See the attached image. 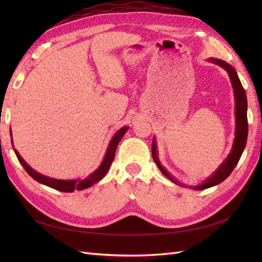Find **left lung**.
I'll return each mask as SVG.
<instances>
[{
	"label": "left lung",
	"mask_w": 262,
	"mask_h": 262,
	"mask_svg": "<svg viewBox=\"0 0 262 262\" xmlns=\"http://www.w3.org/2000/svg\"><path fill=\"white\" fill-rule=\"evenodd\" d=\"M211 61L216 63V64H219L221 68H223L228 73L229 78H231V81H232L234 93H235V99H236V136H235V141H234V145H233L231 154L228 155L225 162L220 166L217 170L214 172L211 177H209L207 180H205L202 185L194 187V189H198V190L208 189L210 187L219 185L222 181H224L229 175H231L244 152V148L246 146V142H247V136H248L247 97H246V93H245L244 87L239 81L238 75H237L236 71L231 66L227 64L226 62L219 60V59H211ZM152 156H153V160H154L155 164L157 165V167L161 169V171L164 173V175L167 178H169L171 181L178 184V182L173 178H171L169 173L162 167V165H161L160 161H158L157 155H156V148H155L154 141H153V146H152Z\"/></svg>",
	"instance_id": "8db88e82"
}]
</instances>
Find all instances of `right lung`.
Returning a JSON list of instances; mask_svg holds the SVG:
<instances>
[{
	"instance_id": "add662e5",
	"label": "right lung",
	"mask_w": 262,
	"mask_h": 262,
	"mask_svg": "<svg viewBox=\"0 0 262 262\" xmlns=\"http://www.w3.org/2000/svg\"><path fill=\"white\" fill-rule=\"evenodd\" d=\"M126 130H128V128L124 126V128L120 129L115 134V137L113 138L112 142H110V144L108 146V149H107V153H106L104 161H102V163L100 164L98 169L95 172H93L92 175H90L87 178H85L84 180H59V179H53V178L46 177V176L41 175V173L35 171L33 168H30L29 166L27 165V163L20 157V155L18 154L17 150L16 149H14V150H15V154H16L18 161L21 164L23 167L25 168V170L27 171L28 175L33 177L36 181L40 182V184L48 186L50 188H53L55 190H58V191L72 192V191H74V189L83 190V189H86V188L93 186L94 184H96L97 181H99L102 177L106 175L109 167H110V165H112L114 158H115V153H116V149H117L119 142H120V140L124 136V133L126 132Z\"/></svg>"
}]
</instances>
